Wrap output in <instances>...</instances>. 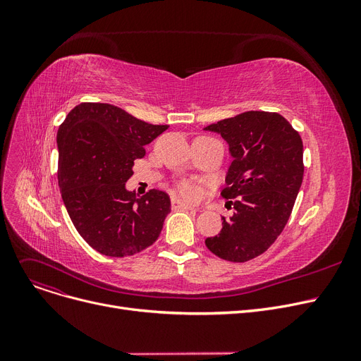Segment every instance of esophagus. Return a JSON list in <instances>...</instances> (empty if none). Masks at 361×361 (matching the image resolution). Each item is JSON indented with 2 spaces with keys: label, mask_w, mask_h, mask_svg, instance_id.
<instances>
[{
  "label": "esophagus",
  "mask_w": 361,
  "mask_h": 361,
  "mask_svg": "<svg viewBox=\"0 0 361 361\" xmlns=\"http://www.w3.org/2000/svg\"><path fill=\"white\" fill-rule=\"evenodd\" d=\"M171 206H173V209H185V211H196L193 206L190 204H185L184 202H181L180 199L177 197H173L171 199Z\"/></svg>",
  "instance_id": "obj_1"
}]
</instances>
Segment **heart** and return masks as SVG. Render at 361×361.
<instances>
[{"label": "heart", "mask_w": 361, "mask_h": 361, "mask_svg": "<svg viewBox=\"0 0 361 361\" xmlns=\"http://www.w3.org/2000/svg\"><path fill=\"white\" fill-rule=\"evenodd\" d=\"M180 193H181L184 197H187V199H195L197 192H196V187H195L192 183L183 181V183L180 184Z\"/></svg>", "instance_id": "obj_1"}]
</instances>
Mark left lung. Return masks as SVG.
<instances>
[{"label": "left lung", "mask_w": 361, "mask_h": 361, "mask_svg": "<svg viewBox=\"0 0 361 361\" xmlns=\"http://www.w3.org/2000/svg\"><path fill=\"white\" fill-rule=\"evenodd\" d=\"M204 130L219 133L233 162L221 196L234 215L222 216L218 235L204 240L214 255L247 262L267 252L287 225L301 187L302 142L298 131L278 112L247 111Z\"/></svg>", "instance_id": "left-lung-1"}]
</instances>
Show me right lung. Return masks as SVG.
Instances as JSON below:
<instances>
[{"label": "right lung", "instance_id": "obj_1", "mask_svg": "<svg viewBox=\"0 0 361 361\" xmlns=\"http://www.w3.org/2000/svg\"><path fill=\"white\" fill-rule=\"evenodd\" d=\"M169 126L145 123L99 102L74 106L56 135L59 185L75 230L92 249L111 257L136 255L154 244L169 196L152 188L137 197L126 188L136 159Z\"/></svg>", "mask_w": 361, "mask_h": 361}]
</instances>
